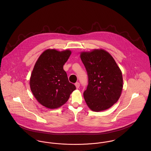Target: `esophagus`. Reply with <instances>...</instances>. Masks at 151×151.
<instances>
[{
	"label": "esophagus",
	"mask_w": 151,
	"mask_h": 151,
	"mask_svg": "<svg viewBox=\"0 0 151 151\" xmlns=\"http://www.w3.org/2000/svg\"><path fill=\"white\" fill-rule=\"evenodd\" d=\"M75 86H76V88L78 89V88L80 87V83L77 82V83H76L75 84Z\"/></svg>",
	"instance_id": "esophagus-1"
}]
</instances>
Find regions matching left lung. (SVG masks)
I'll return each instance as SVG.
<instances>
[{"label": "left lung", "mask_w": 151, "mask_h": 151, "mask_svg": "<svg viewBox=\"0 0 151 151\" xmlns=\"http://www.w3.org/2000/svg\"><path fill=\"white\" fill-rule=\"evenodd\" d=\"M81 59L88 75L84 98L92 110L99 111L112 106L119 99L123 77L113 57L102 49L82 52Z\"/></svg>", "instance_id": "8db88e82"}]
</instances>
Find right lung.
<instances>
[{
	"label": "right lung",
	"mask_w": 151,
	"mask_h": 151,
	"mask_svg": "<svg viewBox=\"0 0 151 151\" xmlns=\"http://www.w3.org/2000/svg\"><path fill=\"white\" fill-rule=\"evenodd\" d=\"M71 53L69 50L59 52L47 49L34 65L29 81L31 90L37 100L46 108L60 107L76 89L68 81L63 70Z\"/></svg>",
	"instance_id": "right-lung-1"
}]
</instances>
